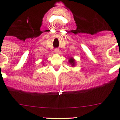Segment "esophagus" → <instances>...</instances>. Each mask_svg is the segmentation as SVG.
<instances>
[{
  "label": "esophagus",
  "mask_w": 120,
  "mask_h": 120,
  "mask_svg": "<svg viewBox=\"0 0 120 120\" xmlns=\"http://www.w3.org/2000/svg\"><path fill=\"white\" fill-rule=\"evenodd\" d=\"M54 52H55L56 53H57V54H59V49H57V48L55 49H54Z\"/></svg>",
  "instance_id": "1"
}]
</instances>
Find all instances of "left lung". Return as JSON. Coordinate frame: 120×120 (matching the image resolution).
Listing matches in <instances>:
<instances>
[{"label":"left lung","instance_id":"obj_1","mask_svg":"<svg viewBox=\"0 0 120 120\" xmlns=\"http://www.w3.org/2000/svg\"><path fill=\"white\" fill-rule=\"evenodd\" d=\"M68 62V63L70 64V65L71 67H74V66H75V64H76V63H75V59H74L73 57H70Z\"/></svg>","mask_w":120,"mask_h":120}]
</instances>
